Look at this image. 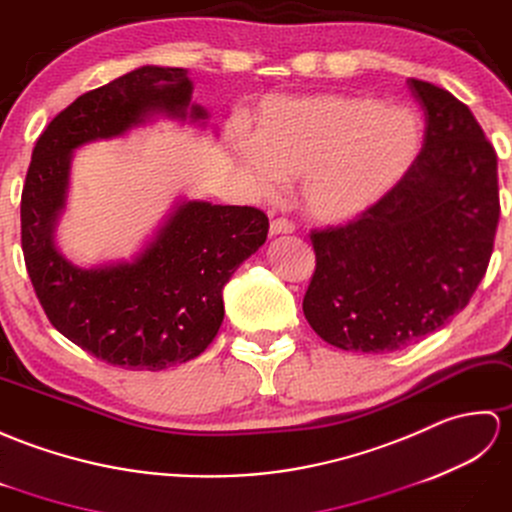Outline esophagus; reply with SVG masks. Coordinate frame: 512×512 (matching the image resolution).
I'll list each match as a JSON object with an SVG mask.
<instances>
[{
  "label": "esophagus",
  "instance_id": "1",
  "mask_svg": "<svg viewBox=\"0 0 512 512\" xmlns=\"http://www.w3.org/2000/svg\"><path fill=\"white\" fill-rule=\"evenodd\" d=\"M295 225L289 219H274L269 225V234L271 236H280V234H293Z\"/></svg>",
  "mask_w": 512,
  "mask_h": 512
}]
</instances>
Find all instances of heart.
Returning <instances> with one entry per match:
<instances>
[{
  "instance_id": "1",
  "label": "heart",
  "mask_w": 512,
  "mask_h": 512,
  "mask_svg": "<svg viewBox=\"0 0 512 512\" xmlns=\"http://www.w3.org/2000/svg\"><path fill=\"white\" fill-rule=\"evenodd\" d=\"M423 140L418 113L350 94L274 96L258 111L252 138L234 153L252 184L274 195L302 177L313 219L344 223L377 208L410 173Z\"/></svg>"
}]
</instances>
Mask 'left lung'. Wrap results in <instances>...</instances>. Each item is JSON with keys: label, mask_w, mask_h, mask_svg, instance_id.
<instances>
[{"label": "left lung", "mask_w": 512, "mask_h": 512, "mask_svg": "<svg viewBox=\"0 0 512 512\" xmlns=\"http://www.w3.org/2000/svg\"><path fill=\"white\" fill-rule=\"evenodd\" d=\"M425 144L377 208L313 232L315 274L302 311L324 342L392 352L445 326L486 274L499 221L497 155L471 109L410 78Z\"/></svg>", "instance_id": "left-lung-1"}]
</instances>
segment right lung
<instances>
[{
    "label": "right lung",
    "mask_w": 512,
    "mask_h": 512,
    "mask_svg": "<svg viewBox=\"0 0 512 512\" xmlns=\"http://www.w3.org/2000/svg\"><path fill=\"white\" fill-rule=\"evenodd\" d=\"M184 67L142 65L78 96L41 133L21 192V249L52 326L111 366L164 370L199 357L223 322V289L267 241L269 219L249 206L177 199L131 258L81 267L61 254L74 153L157 118L206 127Z\"/></svg>",
    "instance_id": "1"
}]
</instances>
